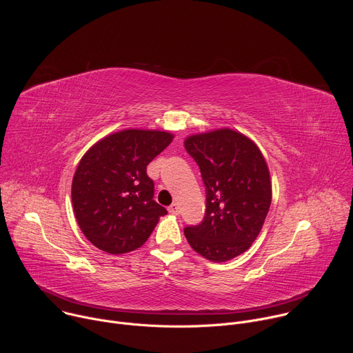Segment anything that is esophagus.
I'll return each mask as SVG.
<instances>
[{"instance_id": "esophagus-1", "label": "esophagus", "mask_w": 353, "mask_h": 353, "mask_svg": "<svg viewBox=\"0 0 353 353\" xmlns=\"http://www.w3.org/2000/svg\"><path fill=\"white\" fill-rule=\"evenodd\" d=\"M168 210H169V212H170V214H173V215H179V212H180V211H179V205H177V204H172Z\"/></svg>"}]
</instances>
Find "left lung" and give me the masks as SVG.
<instances>
[{
	"mask_svg": "<svg viewBox=\"0 0 353 353\" xmlns=\"http://www.w3.org/2000/svg\"><path fill=\"white\" fill-rule=\"evenodd\" d=\"M207 190L205 216L184 229L198 254L214 263L232 260L250 248L270 211L272 187L259 146L230 128L195 134L184 141Z\"/></svg>",
	"mask_w": 353,
	"mask_h": 353,
	"instance_id": "obj_1",
	"label": "left lung"
}]
</instances>
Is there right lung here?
<instances>
[{"label": "right lung", "instance_id": "1", "mask_svg": "<svg viewBox=\"0 0 353 353\" xmlns=\"http://www.w3.org/2000/svg\"><path fill=\"white\" fill-rule=\"evenodd\" d=\"M173 141L157 130H123L97 141L72 179V207L85 237L109 254L139 248L168 211L154 199L146 166Z\"/></svg>", "mask_w": 353, "mask_h": 353}]
</instances>
